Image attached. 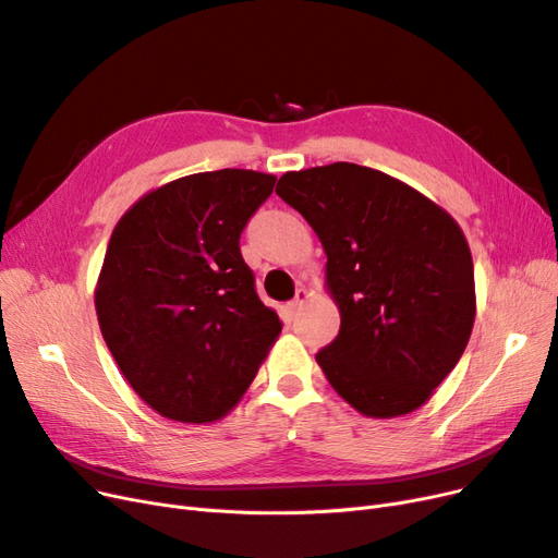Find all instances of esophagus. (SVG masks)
I'll list each match as a JSON object with an SVG mask.
<instances>
[{
  "label": "esophagus",
  "mask_w": 558,
  "mask_h": 558,
  "mask_svg": "<svg viewBox=\"0 0 558 558\" xmlns=\"http://www.w3.org/2000/svg\"><path fill=\"white\" fill-rule=\"evenodd\" d=\"M307 298H310V293L305 291V289H298V293H295V298L289 302V310H291V314H295L302 305H305L307 302Z\"/></svg>",
  "instance_id": "1"
}]
</instances>
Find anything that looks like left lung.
I'll use <instances>...</instances> for the list:
<instances>
[{
    "label": "left lung",
    "mask_w": 558,
    "mask_h": 558,
    "mask_svg": "<svg viewBox=\"0 0 558 558\" xmlns=\"http://www.w3.org/2000/svg\"><path fill=\"white\" fill-rule=\"evenodd\" d=\"M277 195L326 251L340 335L316 353L330 386L373 418L410 414L463 356L475 269L461 226L412 185L353 162L286 172Z\"/></svg>",
    "instance_id": "8db88e82"
}]
</instances>
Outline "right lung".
Masks as SVG:
<instances>
[{"instance_id":"right-lung-1","label":"right lung","mask_w":558,"mask_h":558,"mask_svg":"<svg viewBox=\"0 0 558 558\" xmlns=\"http://www.w3.org/2000/svg\"><path fill=\"white\" fill-rule=\"evenodd\" d=\"M277 177L216 170L146 193L116 223L95 289L99 330L150 410L211 424L242 400L281 332L240 251Z\"/></svg>"}]
</instances>
